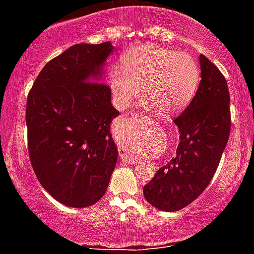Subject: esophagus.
I'll return each mask as SVG.
<instances>
[{"instance_id":"esophagus-1","label":"esophagus","mask_w":254,"mask_h":254,"mask_svg":"<svg viewBox=\"0 0 254 254\" xmlns=\"http://www.w3.org/2000/svg\"><path fill=\"white\" fill-rule=\"evenodd\" d=\"M126 117H127V118H133V120H136V121H143L147 118L146 114L134 113V112L133 113H126ZM122 158H123V155H122ZM126 161H128V164L136 163V160H133V159H127V158H126Z\"/></svg>"}]
</instances>
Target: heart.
I'll return each instance as SVG.
<instances>
[{
	"mask_svg": "<svg viewBox=\"0 0 254 254\" xmlns=\"http://www.w3.org/2000/svg\"><path fill=\"white\" fill-rule=\"evenodd\" d=\"M123 69L111 76V87L120 107H127L140 94L163 114L183 111L194 98L201 69L188 53L159 46H142L126 56Z\"/></svg>",
	"mask_w": 254,
	"mask_h": 254,
	"instance_id": "1",
	"label": "heart"
}]
</instances>
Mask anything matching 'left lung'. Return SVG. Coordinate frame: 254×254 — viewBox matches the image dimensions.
Returning <instances> with one entry per match:
<instances>
[{
	"label": "left lung",
	"mask_w": 254,
	"mask_h": 254,
	"mask_svg": "<svg viewBox=\"0 0 254 254\" xmlns=\"http://www.w3.org/2000/svg\"><path fill=\"white\" fill-rule=\"evenodd\" d=\"M199 64L201 81L196 95L174 120L179 128L177 155L143 187L147 202L168 212L185 208L206 190L230 134V95L225 77L203 55Z\"/></svg>",
	"instance_id": "8db88e82"
}]
</instances>
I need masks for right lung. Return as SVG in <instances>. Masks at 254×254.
Here are the masks:
<instances>
[{
    "label": "right lung",
    "mask_w": 254,
    "mask_h": 254,
    "mask_svg": "<svg viewBox=\"0 0 254 254\" xmlns=\"http://www.w3.org/2000/svg\"><path fill=\"white\" fill-rule=\"evenodd\" d=\"M112 52L111 42L69 47L43 67L28 95L31 165L44 190L68 207L98 202L116 168L111 125L120 112L103 82Z\"/></svg>",
    "instance_id": "1"
}]
</instances>
